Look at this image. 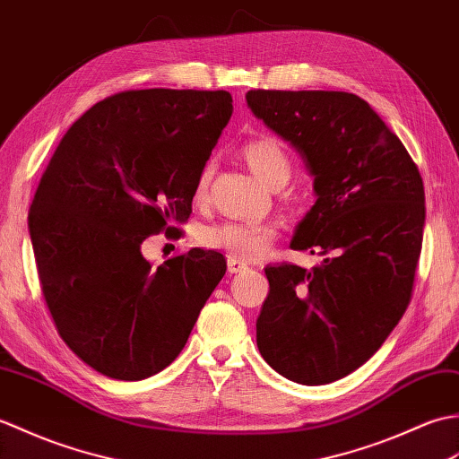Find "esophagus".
Instances as JSON below:
<instances>
[{
	"instance_id": "esophagus-1",
	"label": "esophagus",
	"mask_w": 459,
	"mask_h": 459,
	"mask_svg": "<svg viewBox=\"0 0 459 459\" xmlns=\"http://www.w3.org/2000/svg\"><path fill=\"white\" fill-rule=\"evenodd\" d=\"M228 271H230L231 274L246 273V271H247V263H243V261H239V259H236V257H230V259H228Z\"/></svg>"
}]
</instances>
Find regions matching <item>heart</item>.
<instances>
[{
	"instance_id": "heart-1",
	"label": "heart",
	"mask_w": 459,
	"mask_h": 459,
	"mask_svg": "<svg viewBox=\"0 0 459 459\" xmlns=\"http://www.w3.org/2000/svg\"><path fill=\"white\" fill-rule=\"evenodd\" d=\"M241 157L253 175L271 188H282L290 178V159L277 139H253L241 149ZM210 177L212 167L208 165L202 169L195 186V200L198 204L206 200ZM274 238L277 230L267 221H223L202 230L200 243L204 247L223 251L239 261H253L269 251Z\"/></svg>"
}]
</instances>
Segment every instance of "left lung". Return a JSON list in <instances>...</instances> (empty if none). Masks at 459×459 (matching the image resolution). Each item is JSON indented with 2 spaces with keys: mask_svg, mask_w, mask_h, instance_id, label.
Instances as JSON below:
<instances>
[{
  "mask_svg": "<svg viewBox=\"0 0 459 459\" xmlns=\"http://www.w3.org/2000/svg\"><path fill=\"white\" fill-rule=\"evenodd\" d=\"M246 101L314 178L316 202L290 247L324 257L312 271L264 269L257 348L294 383L338 381L381 348L409 307L426 220L420 172L359 96L249 90Z\"/></svg>",
  "mask_w": 459,
  "mask_h": 459,
  "instance_id": "1",
  "label": "left lung"
}]
</instances>
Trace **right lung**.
I'll use <instances>...</instances> for the list:
<instances>
[{
	"mask_svg": "<svg viewBox=\"0 0 459 459\" xmlns=\"http://www.w3.org/2000/svg\"><path fill=\"white\" fill-rule=\"evenodd\" d=\"M231 111L223 90H131L98 101L60 139L29 236L60 338L94 371L141 381L165 369L226 274L218 251L152 267L141 243L188 221Z\"/></svg>",
	"mask_w": 459,
	"mask_h": 459,
	"instance_id": "add662e5",
	"label": "right lung"
}]
</instances>
